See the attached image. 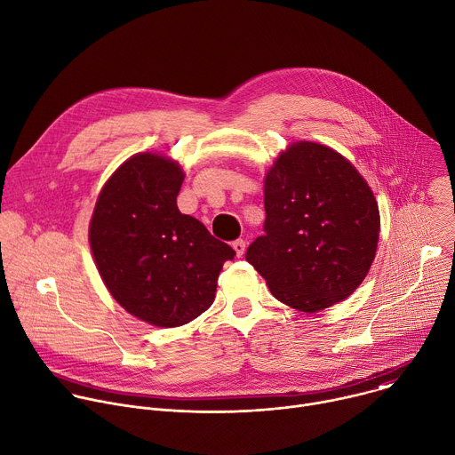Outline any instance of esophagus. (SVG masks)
Masks as SVG:
<instances>
[{
	"label": "esophagus",
	"mask_w": 455,
	"mask_h": 455,
	"mask_svg": "<svg viewBox=\"0 0 455 455\" xmlns=\"http://www.w3.org/2000/svg\"><path fill=\"white\" fill-rule=\"evenodd\" d=\"M232 248L235 250V253L241 257L243 253H244V250H246V241H243V239H235L234 243H232Z\"/></svg>",
	"instance_id": "1"
}]
</instances>
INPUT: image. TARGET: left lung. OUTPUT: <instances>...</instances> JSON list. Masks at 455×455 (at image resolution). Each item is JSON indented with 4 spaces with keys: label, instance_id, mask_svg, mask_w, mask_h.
I'll list each match as a JSON object with an SVG mask.
<instances>
[{
    "label": "left lung",
    "instance_id": "1",
    "mask_svg": "<svg viewBox=\"0 0 455 455\" xmlns=\"http://www.w3.org/2000/svg\"><path fill=\"white\" fill-rule=\"evenodd\" d=\"M264 235L246 260L273 296L301 313L348 298L368 275L379 241L370 186L338 151L301 140L266 175Z\"/></svg>",
    "mask_w": 455,
    "mask_h": 455
}]
</instances>
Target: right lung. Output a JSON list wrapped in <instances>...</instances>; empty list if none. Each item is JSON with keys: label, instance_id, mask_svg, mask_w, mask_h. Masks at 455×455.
I'll return each instance as SVG.
<instances>
[{"label": "right lung", "instance_id": "add662e5", "mask_svg": "<svg viewBox=\"0 0 455 455\" xmlns=\"http://www.w3.org/2000/svg\"><path fill=\"white\" fill-rule=\"evenodd\" d=\"M184 172L173 161L139 154L101 189L89 239L110 294L135 318L179 327L205 313L218 276L235 251L202 221L182 214Z\"/></svg>", "mask_w": 455, "mask_h": 455}]
</instances>
